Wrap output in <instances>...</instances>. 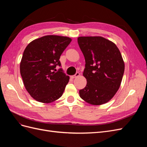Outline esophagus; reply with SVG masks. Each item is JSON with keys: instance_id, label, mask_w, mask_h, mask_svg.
<instances>
[{"instance_id": "obj_1", "label": "esophagus", "mask_w": 147, "mask_h": 147, "mask_svg": "<svg viewBox=\"0 0 147 147\" xmlns=\"http://www.w3.org/2000/svg\"><path fill=\"white\" fill-rule=\"evenodd\" d=\"M79 75H80V73L79 72H77L74 75H72V76H71V77H72V78H75L78 77Z\"/></svg>"}]
</instances>
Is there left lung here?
<instances>
[{
  "mask_svg": "<svg viewBox=\"0 0 147 147\" xmlns=\"http://www.w3.org/2000/svg\"><path fill=\"white\" fill-rule=\"evenodd\" d=\"M78 43L85 59L83 76L87 84L80 96L91 105H102L116 94L121 84L124 63L114 43L102 37H80Z\"/></svg>",
  "mask_w": 147,
  "mask_h": 147,
  "instance_id": "left-lung-1",
  "label": "left lung"
}]
</instances>
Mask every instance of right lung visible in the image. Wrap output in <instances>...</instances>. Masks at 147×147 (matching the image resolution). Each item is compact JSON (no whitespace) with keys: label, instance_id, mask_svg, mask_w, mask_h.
I'll list each match as a JSON object with an SVG mask.
<instances>
[{"label":"right lung","instance_id":"right-lung-1","mask_svg":"<svg viewBox=\"0 0 147 147\" xmlns=\"http://www.w3.org/2000/svg\"><path fill=\"white\" fill-rule=\"evenodd\" d=\"M72 39L59 35H46L31 42L24 51L20 73L24 85L36 100L51 103L63 95L69 81L62 68L60 56Z\"/></svg>","mask_w":147,"mask_h":147}]
</instances>
